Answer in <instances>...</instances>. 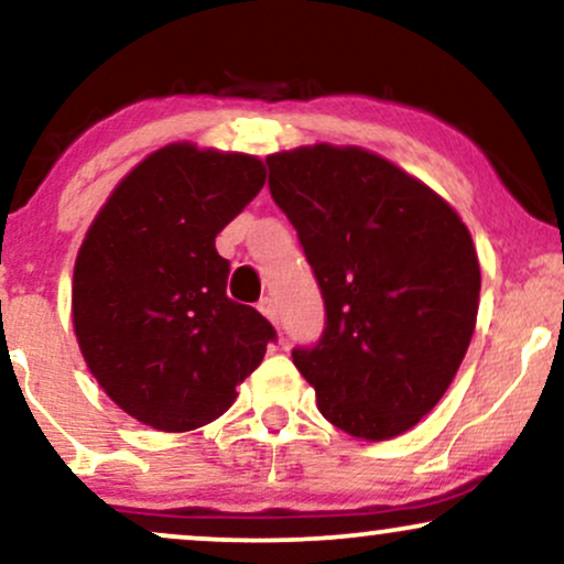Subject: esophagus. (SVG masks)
I'll return each instance as SVG.
<instances>
[{"label":"esophagus","mask_w":564,"mask_h":564,"mask_svg":"<svg viewBox=\"0 0 564 564\" xmlns=\"http://www.w3.org/2000/svg\"><path fill=\"white\" fill-rule=\"evenodd\" d=\"M260 312L264 317H268L270 323L278 325V304H275L273 296H264V300L260 302Z\"/></svg>","instance_id":"obj_1"}]
</instances>
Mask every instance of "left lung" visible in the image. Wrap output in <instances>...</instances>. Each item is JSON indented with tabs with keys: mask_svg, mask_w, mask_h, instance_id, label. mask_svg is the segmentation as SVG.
Here are the masks:
<instances>
[{
	"mask_svg": "<svg viewBox=\"0 0 564 564\" xmlns=\"http://www.w3.org/2000/svg\"><path fill=\"white\" fill-rule=\"evenodd\" d=\"M264 162L325 304L321 338L291 351L317 410L357 438L410 431L449 389L476 330L470 230L425 183L359 147Z\"/></svg>",
	"mask_w": 564,
	"mask_h": 564,
	"instance_id": "8db88e82",
	"label": "left lung"
}]
</instances>
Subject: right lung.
<instances>
[{
  "label": "right lung",
  "instance_id": "obj_1",
  "mask_svg": "<svg viewBox=\"0 0 564 564\" xmlns=\"http://www.w3.org/2000/svg\"><path fill=\"white\" fill-rule=\"evenodd\" d=\"M264 186L252 154L162 147L94 217L73 273V328L107 397L158 431L213 423L275 328L228 300L215 236Z\"/></svg>",
  "mask_w": 564,
  "mask_h": 564
}]
</instances>
